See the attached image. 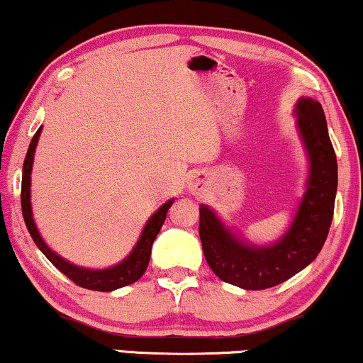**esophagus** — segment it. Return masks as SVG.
I'll list each match as a JSON object with an SVG mask.
<instances>
[{
	"label": "esophagus",
	"mask_w": 363,
	"mask_h": 363,
	"mask_svg": "<svg viewBox=\"0 0 363 363\" xmlns=\"http://www.w3.org/2000/svg\"><path fill=\"white\" fill-rule=\"evenodd\" d=\"M203 187H204L203 176H194L189 181V189L193 191V193H201V191H203Z\"/></svg>",
	"instance_id": "1"
}]
</instances>
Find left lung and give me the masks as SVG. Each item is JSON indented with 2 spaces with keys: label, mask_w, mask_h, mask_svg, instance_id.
<instances>
[{
  "label": "left lung",
  "mask_w": 363,
  "mask_h": 363,
  "mask_svg": "<svg viewBox=\"0 0 363 363\" xmlns=\"http://www.w3.org/2000/svg\"><path fill=\"white\" fill-rule=\"evenodd\" d=\"M298 130L309 159V177L294 221L272 245H252L206 204L199 206V237L208 265L221 281L247 291L277 286L308 267L321 252L333 220L338 165L325 111L313 98L296 104Z\"/></svg>",
  "instance_id": "8db88e82"
}]
</instances>
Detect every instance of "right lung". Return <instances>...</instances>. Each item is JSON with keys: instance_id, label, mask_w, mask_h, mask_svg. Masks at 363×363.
Segmentation results:
<instances>
[{"instance_id": "1", "label": "right lung", "mask_w": 363, "mask_h": 363, "mask_svg": "<svg viewBox=\"0 0 363 363\" xmlns=\"http://www.w3.org/2000/svg\"><path fill=\"white\" fill-rule=\"evenodd\" d=\"M42 128L37 130V133L33 135L32 142L28 145L27 157H25L23 162V174H21V213H23L25 225H27L30 237L33 238L35 245L38 247L43 255L49 259L52 264L55 265L64 276H67L74 284L84 287V289L91 291H101V292H110L120 287L130 286V284L137 282L140 277L145 274L148 267V260H150L152 245H154V240L159 235L160 228H162L165 216H167L169 208L172 206L174 199L167 201L162 204L157 211L148 218L145 228H143L142 235H140L137 245L133 247V250L130 252V255L125 260H121L118 265L108 269H86L79 267V265H74L71 262L62 259L60 255H57L55 252H52L47 243L43 242V238L38 233L37 225L33 221L32 215V203H30V174H32V165H33V155H35V147L38 143V137H40Z\"/></svg>"}]
</instances>
